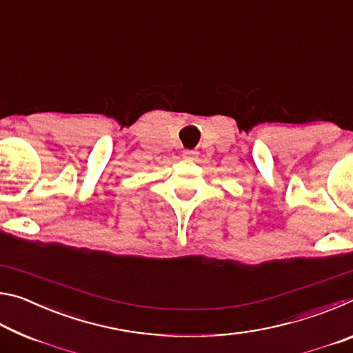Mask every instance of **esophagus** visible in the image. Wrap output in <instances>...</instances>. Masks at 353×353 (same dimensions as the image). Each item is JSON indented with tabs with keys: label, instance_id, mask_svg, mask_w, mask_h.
Returning <instances> with one entry per match:
<instances>
[{
	"label": "esophagus",
	"instance_id": "1",
	"mask_svg": "<svg viewBox=\"0 0 353 353\" xmlns=\"http://www.w3.org/2000/svg\"><path fill=\"white\" fill-rule=\"evenodd\" d=\"M183 159H188V160H194L198 157V152L196 151H191V149H187V151H183Z\"/></svg>",
	"mask_w": 353,
	"mask_h": 353
}]
</instances>
